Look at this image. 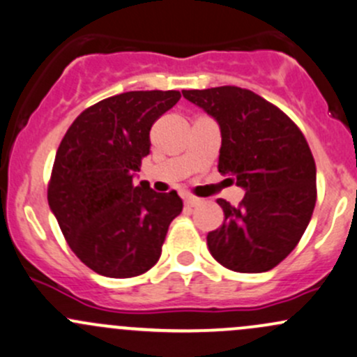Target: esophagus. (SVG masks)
Masks as SVG:
<instances>
[{
	"instance_id": "1",
	"label": "esophagus",
	"mask_w": 357,
	"mask_h": 357,
	"mask_svg": "<svg viewBox=\"0 0 357 357\" xmlns=\"http://www.w3.org/2000/svg\"><path fill=\"white\" fill-rule=\"evenodd\" d=\"M183 200H185V204L188 205V207H195V205L200 204V200H198L197 197H191V195H183Z\"/></svg>"
}]
</instances>
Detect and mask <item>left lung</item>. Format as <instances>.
<instances>
[{
    "label": "left lung",
    "mask_w": 357,
    "mask_h": 357,
    "mask_svg": "<svg viewBox=\"0 0 357 357\" xmlns=\"http://www.w3.org/2000/svg\"><path fill=\"white\" fill-rule=\"evenodd\" d=\"M220 126L219 172L246 191L238 207L222 198V226L207 245L222 267L267 272L294 250L317 204V166L305 135L277 106L246 89L183 90Z\"/></svg>",
    "instance_id": "8db88e82"
}]
</instances>
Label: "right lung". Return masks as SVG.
Returning <instances> with one entry per match:
<instances>
[{"instance_id": "obj_1", "label": "right lung", "mask_w": 357, "mask_h": 357, "mask_svg": "<svg viewBox=\"0 0 357 357\" xmlns=\"http://www.w3.org/2000/svg\"><path fill=\"white\" fill-rule=\"evenodd\" d=\"M178 90H135L82 112L56 152L47 202L73 253L112 279L145 273L160 258L169 224L183 210L176 191L135 185L150 152V128Z\"/></svg>"}]
</instances>
